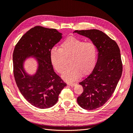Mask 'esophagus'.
Returning a JSON list of instances; mask_svg holds the SVG:
<instances>
[{"mask_svg": "<svg viewBox=\"0 0 133 133\" xmlns=\"http://www.w3.org/2000/svg\"><path fill=\"white\" fill-rule=\"evenodd\" d=\"M68 85L70 87H74L76 85V83H68Z\"/></svg>", "mask_w": 133, "mask_h": 133, "instance_id": "1", "label": "esophagus"}]
</instances>
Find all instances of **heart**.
<instances>
[{
    "instance_id": "1",
    "label": "heart",
    "mask_w": 133,
    "mask_h": 133,
    "mask_svg": "<svg viewBox=\"0 0 133 133\" xmlns=\"http://www.w3.org/2000/svg\"><path fill=\"white\" fill-rule=\"evenodd\" d=\"M98 48L92 42H85L74 37L65 39L60 49L53 48L50 51V59L54 69L60 74L66 69V60H69V69L63 75V79L72 82L80 75L89 74L94 68L98 58Z\"/></svg>"
}]
</instances>
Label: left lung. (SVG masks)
<instances>
[{
  "label": "left lung",
  "mask_w": 133,
  "mask_h": 133,
  "mask_svg": "<svg viewBox=\"0 0 133 133\" xmlns=\"http://www.w3.org/2000/svg\"><path fill=\"white\" fill-rule=\"evenodd\" d=\"M89 38L98 50V58L90 75L79 83L83 92L77 102L84 109L93 110L103 106L114 92L123 71L120 49L114 40L97 29L75 30Z\"/></svg>",
  "instance_id": "obj_1"
}]
</instances>
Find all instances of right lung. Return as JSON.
Here are the masks:
<instances>
[{"mask_svg": "<svg viewBox=\"0 0 133 133\" xmlns=\"http://www.w3.org/2000/svg\"><path fill=\"white\" fill-rule=\"evenodd\" d=\"M55 29L36 26L20 39L13 54V73L21 94L31 105L41 109L49 108L57 103L58 96L66 86L55 73L50 59V51L62 38ZM31 55L37 57L38 69L33 76L23 69V62Z\"/></svg>", "mask_w": 133, "mask_h": 133, "instance_id": "right-lung-1", "label": "right lung"}]
</instances>
